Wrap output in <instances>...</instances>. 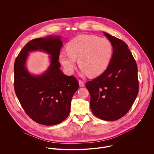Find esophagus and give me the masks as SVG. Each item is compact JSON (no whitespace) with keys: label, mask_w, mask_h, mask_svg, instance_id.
<instances>
[{"label":"esophagus","mask_w":154,"mask_h":154,"mask_svg":"<svg viewBox=\"0 0 154 154\" xmlns=\"http://www.w3.org/2000/svg\"><path fill=\"white\" fill-rule=\"evenodd\" d=\"M79 85H80V86H84L85 83H84V82H83L82 80H79Z\"/></svg>","instance_id":"1"}]
</instances>
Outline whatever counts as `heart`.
<instances>
[{
    "instance_id": "obj_1",
    "label": "heart",
    "mask_w": 154,
    "mask_h": 154,
    "mask_svg": "<svg viewBox=\"0 0 154 154\" xmlns=\"http://www.w3.org/2000/svg\"><path fill=\"white\" fill-rule=\"evenodd\" d=\"M68 52L60 54L59 60L68 74L74 72L76 59L83 74L97 77L103 74L110 64L113 47L105 38L93 35H80L71 39L66 46Z\"/></svg>"
}]
</instances>
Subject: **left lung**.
<instances>
[{"instance_id":"8db88e82","label":"left lung","mask_w":154,"mask_h":154,"mask_svg":"<svg viewBox=\"0 0 154 154\" xmlns=\"http://www.w3.org/2000/svg\"><path fill=\"white\" fill-rule=\"evenodd\" d=\"M113 47V55L106 70L86 87L90 96V108L97 118L112 121L123 117L132 106L139 84L137 65L123 41L103 32Z\"/></svg>"}]
</instances>
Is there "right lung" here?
<instances>
[{"instance_id":"1","label":"right lung","mask_w":154,"mask_h":154,"mask_svg":"<svg viewBox=\"0 0 154 154\" xmlns=\"http://www.w3.org/2000/svg\"><path fill=\"white\" fill-rule=\"evenodd\" d=\"M60 36L36 38L27 43L16 57L14 88L17 97L27 115L36 122L54 125L68 116L71 99L79 85L74 76L64 75L58 61L63 42ZM39 50L50 55L48 70L39 76L31 75L25 63L30 51Z\"/></svg>"}]
</instances>
